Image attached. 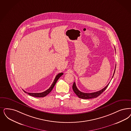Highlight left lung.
<instances>
[{"label": "left lung", "mask_w": 131, "mask_h": 131, "mask_svg": "<svg viewBox=\"0 0 131 131\" xmlns=\"http://www.w3.org/2000/svg\"><path fill=\"white\" fill-rule=\"evenodd\" d=\"M115 72V71L114 72L113 77L114 75ZM113 77H112V78H113ZM109 84V83L105 87H104V89H103L102 90H99V91H98L97 92H92V93H84V92H82L81 91H80V90H78V89L77 87L75 82H74L73 84V85H72V89H73V91L74 92V93L76 94V95L79 98L83 99H89L95 98L98 97L100 95H101L104 92V90L106 89V88L108 87Z\"/></svg>", "instance_id": "8db88e82"}]
</instances>
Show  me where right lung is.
<instances>
[{
	"label": "right lung",
	"instance_id": "add662e5",
	"mask_svg": "<svg viewBox=\"0 0 131 131\" xmlns=\"http://www.w3.org/2000/svg\"><path fill=\"white\" fill-rule=\"evenodd\" d=\"M63 74V72H61V73H59L55 77L54 81L53 82V83H52V84L51 85V86L50 87L48 90H45V91H44V92H41V93H28V92L25 91V90H23V91L25 93H27L28 95H30V96H33V97H45V96L48 95L50 92L52 91V90L53 89V88L54 87V85H56L57 82V81L58 80V79L59 78V77H61V75H62Z\"/></svg>",
	"mask_w": 131,
	"mask_h": 131
}]
</instances>
